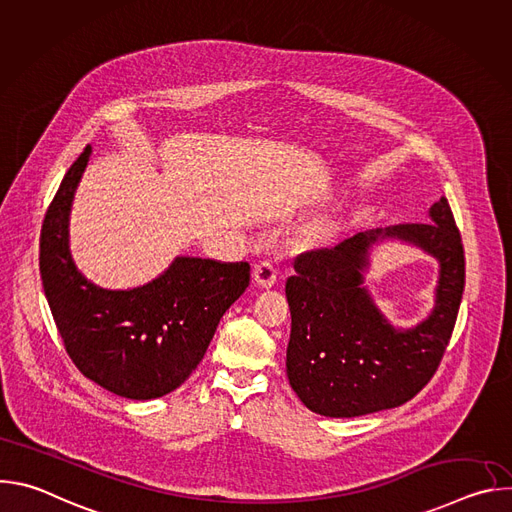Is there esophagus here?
Segmentation results:
<instances>
[{"label": "esophagus", "mask_w": 512, "mask_h": 512, "mask_svg": "<svg viewBox=\"0 0 512 512\" xmlns=\"http://www.w3.org/2000/svg\"><path fill=\"white\" fill-rule=\"evenodd\" d=\"M253 277H255V281H257L259 287H271V285H275V281H277V269H275L273 263L263 261V263L255 265Z\"/></svg>", "instance_id": "1"}]
</instances>
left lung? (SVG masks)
Segmentation results:
<instances>
[{"mask_svg": "<svg viewBox=\"0 0 512 512\" xmlns=\"http://www.w3.org/2000/svg\"><path fill=\"white\" fill-rule=\"evenodd\" d=\"M401 240L441 263L432 314L395 329L364 288L370 249ZM285 281L291 312L287 379L302 403L326 417H358L413 399L433 377L450 342L462 294L464 247L452 208L440 198L429 223L356 233L332 249L298 255Z\"/></svg>", "mask_w": 512, "mask_h": 512, "instance_id": "1", "label": "left lung"}]
</instances>
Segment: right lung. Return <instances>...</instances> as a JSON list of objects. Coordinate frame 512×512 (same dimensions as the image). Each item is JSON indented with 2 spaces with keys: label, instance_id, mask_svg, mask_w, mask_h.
Segmentation results:
<instances>
[{
  "label": "right lung",
  "instance_id": "add662e5",
  "mask_svg": "<svg viewBox=\"0 0 512 512\" xmlns=\"http://www.w3.org/2000/svg\"><path fill=\"white\" fill-rule=\"evenodd\" d=\"M91 145L64 174L40 235V275L66 352L103 389L150 401L178 389L198 367L223 314L243 296L251 265L178 255L156 279L107 289L70 253V208Z\"/></svg>",
  "mask_w": 512,
  "mask_h": 512
}]
</instances>
